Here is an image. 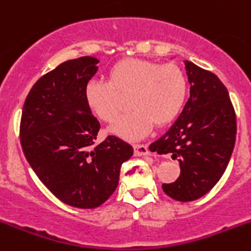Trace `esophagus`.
I'll list each match as a JSON object with an SVG mask.
<instances>
[{"mask_svg":"<svg viewBox=\"0 0 251 251\" xmlns=\"http://www.w3.org/2000/svg\"><path fill=\"white\" fill-rule=\"evenodd\" d=\"M133 152L136 156H145V154H149V149H147L146 145L136 144L133 145Z\"/></svg>","mask_w":251,"mask_h":251,"instance_id":"34e87169","label":"esophagus"}]
</instances>
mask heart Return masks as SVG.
<instances>
[{"mask_svg":"<svg viewBox=\"0 0 251 251\" xmlns=\"http://www.w3.org/2000/svg\"><path fill=\"white\" fill-rule=\"evenodd\" d=\"M120 95H130L132 111L119 119L110 132L126 140L146 136L153 125L172 123L187 97V78L177 64L124 59L109 69V80L88 81L84 98L89 110L104 123H114L121 107Z\"/></svg>","mask_w":251,"mask_h":251,"instance_id":"obj_1","label":"heart"}]
</instances>
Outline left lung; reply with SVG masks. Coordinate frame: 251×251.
<instances>
[{
  "label": "left lung",
  "mask_w": 251,
  "mask_h": 251,
  "mask_svg": "<svg viewBox=\"0 0 251 251\" xmlns=\"http://www.w3.org/2000/svg\"><path fill=\"white\" fill-rule=\"evenodd\" d=\"M191 90L183 111L150 150L171 153L181 167L173 183H163L167 196L179 202L196 201L221 179L233 153L236 116L226 85L215 74L184 62Z\"/></svg>",
  "instance_id": "1"
}]
</instances>
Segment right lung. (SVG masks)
Instances as JSON below:
<instances>
[{"label": "right lung", "instance_id": "1", "mask_svg": "<svg viewBox=\"0 0 251 251\" xmlns=\"http://www.w3.org/2000/svg\"><path fill=\"white\" fill-rule=\"evenodd\" d=\"M99 60H67L44 74L25 98L21 145L42 183L63 203L90 209L101 205L119 183L120 168L132 156L131 145L107 136L95 145L100 123L84 98Z\"/></svg>", "mask_w": 251, "mask_h": 251}]
</instances>
